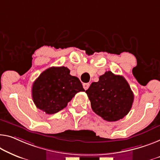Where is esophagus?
I'll list each match as a JSON object with an SVG mask.
<instances>
[{
	"label": "esophagus",
	"instance_id": "obj_1",
	"mask_svg": "<svg viewBox=\"0 0 160 160\" xmlns=\"http://www.w3.org/2000/svg\"><path fill=\"white\" fill-rule=\"evenodd\" d=\"M83 88H84V89L86 90L88 88H89V86H90V84L89 83H83Z\"/></svg>",
	"mask_w": 160,
	"mask_h": 160
}]
</instances>
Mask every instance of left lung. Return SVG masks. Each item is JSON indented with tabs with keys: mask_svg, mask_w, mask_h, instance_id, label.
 Segmentation results:
<instances>
[{
	"mask_svg": "<svg viewBox=\"0 0 160 160\" xmlns=\"http://www.w3.org/2000/svg\"><path fill=\"white\" fill-rule=\"evenodd\" d=\"M95 113L107 121H116L127 115L132 108L133 93L123 76L111 71L100 76L85 90Z\"/></svg>",
	"mask_w": 160,
	"mask_h": 160,
	"instance_id": "1",
	"label": "left lung"
}]
</instances>
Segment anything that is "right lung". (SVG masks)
<instances>
[{
    "instance_id": "add662e5",
    "label": "right lung",
    "mask_w": 160,
    "mask_h": 160,
    "mask_svg": "<svg viewBox=\"0 0 160 160\" xmlns=\"http://www.w3.org/2000/svg\"><path fill=\"white\" fill-rule=\"evenodd\" d=\"M65 67H52L44 70L32 85V98L38 108L54 114L68 106L78 92L85 91L80 80Z\"/></svg>"
}]
</instances>
